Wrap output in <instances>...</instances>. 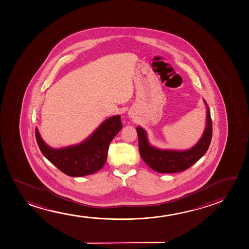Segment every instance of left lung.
I'll return each mask as SVG.
<instances>
[{"instance_id":"obj_1","label":"left lung","mask_w":249,"mask_h":249,"mask_svg":"<svg viewBox=\"0 0 249 249\" xmlns=\"http://www.w3.org/2000/svg\"><path fill=\"white\" fill-rule=\"evenodd\" d=\"M207 127L203 136L198 143L189 150H160L152 147L148 143L146 131L142 128L137 127L139 152L145 163L155 172L175 173L185 171L198 161L207 153L213 137V122L207 105Z\"/></svg>"}]
</instances>
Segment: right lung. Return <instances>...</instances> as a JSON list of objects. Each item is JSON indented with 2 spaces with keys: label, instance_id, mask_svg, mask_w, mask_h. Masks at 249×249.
Instances as JSON below:
<instances>
[{
  "label": "right lung",
  "instance_id": "add662e5",
  "mask_svg": "<svg viewBox=\"0 0 249 249\" xmlns=\"http://www.w3.org/2000/svg\"><path fill=\"white\" fill-rule=\"evenodd\" d=\"M123 128L120 116L107 119L84 142L53 149L46 145L36 128V139L42 154L60 171L71 177H83L103 167L107 158L109 144Z\"/></svg>",
  "mask_w": 249,
  "mask_h": 249
}]
</instances>
